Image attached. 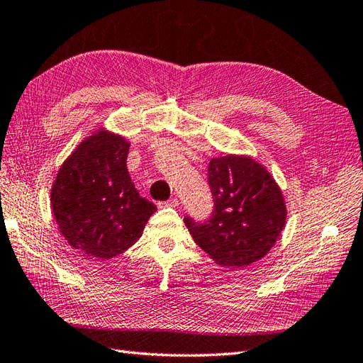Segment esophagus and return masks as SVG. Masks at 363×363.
<instances>
[{
	"instance_id": "obj_1",
	"label": "esophagus",
	"mask_w": 363,
	"mask_h": 363,
	"mask_svg": "<svg viewBox=\"0 0 363 363\" xmlns=\"http://www.w3.org/2000/svg\"><path fill=\"white\" fill-rule=\"evenodd\" d=\"M162 206H164V207H178V206H179V201L176 199V198H172V199H169V201L162 202Z\"/></svg>"
}]
</instances>
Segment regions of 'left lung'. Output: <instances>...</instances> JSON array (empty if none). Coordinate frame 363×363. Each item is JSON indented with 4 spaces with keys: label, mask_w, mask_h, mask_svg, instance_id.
<instances>
[{
    "label": "left lung",
    "mask_w": 363,
    "mask_h": 363,
    "mask_svg": "<svg viewBox=\"0 0 363 363\" xmlns=\"http://www.w3.org/2000/svg\"><path fill=\"white\" fill-rule=\"evenodd\" d=\"M213 211L206 222H184L203 252L222 267L240 268L262 259L285 227L281 189L264 165L227 155L208 164Z\"/></svg>",
    "instance_id": "1"
}]
</instances>
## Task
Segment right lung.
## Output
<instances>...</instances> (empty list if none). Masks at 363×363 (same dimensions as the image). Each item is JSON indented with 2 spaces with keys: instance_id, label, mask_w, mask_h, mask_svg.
<instances>
[{
  "instance_id": "right-lung-1",
  "label": "right lung",
  "mask_w": 363,
  "mask_h": 363,
  "mask_svg": "<svg viewBox=\"0 0 363 363\" xmlns=\"http://www.w3.org/2000/svg\"><path fill=\"white\" fill-rule=\"evenodd\" d=\"M128 147L125 138L99 128L64 161L52 185V211L61 235L96 261L132 247L156 211L130 179Z\"/></svg>"
}]
</instances>
